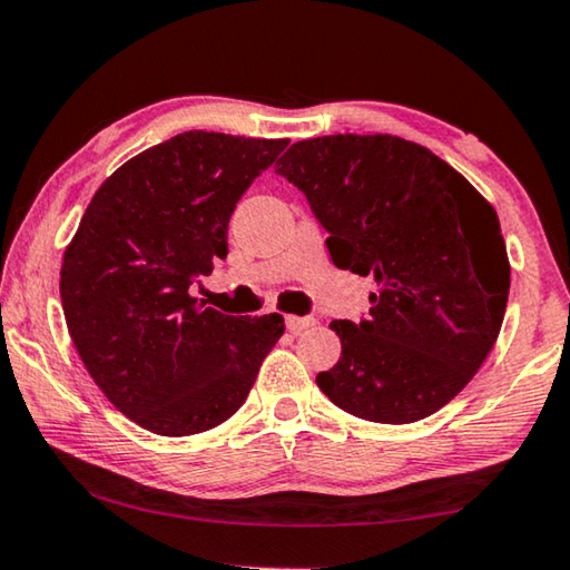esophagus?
<instances>
[{
  "mask_svg": "<svg viewBox=\"0 0 570 570\" xmlns=\"http://www.w3.org/2000/svg\"><path fill=\"white\" fill-rule=\"evenodd\" d=\"M286 327H288V332L302 334L304 330L314 327V317H296V314H288V317H286Z\"/></svg>",
  "mask_w": 570,
  "mask_h": 570,
  "instance_id": "obj_1",
  "label": "esophagus"
}]
</instances>
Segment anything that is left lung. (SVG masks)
<instances>
[{
  "label": "left lung",
  "mask_w": 570,
  "mask_h": 570,
  "mask_svg": "<svg viewBox=\"0 0 570 570\" xmlns=\"http://www.w3.org/2000/svg\"><path fill=\"white\" fill-rule=\"evenodd\" d=\"M276 171L327 228L334 266L373 276L370 314L330 327L322 393L357 419L413 423L462 393L494 347L510 258L494 207L421 144L332 134L288 147Z\"/></svg>",
  "instance_id": "8db88e82"
}]
</instances>
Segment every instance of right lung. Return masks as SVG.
I'll list each match as a JSON object with an SVG mask.
<instances>
[{
    "instance_id": "add662e5",
    "label": "right lung",
    "mask_w": 570,
    "mask_h": 570,
    "mask_svg": "<svg viewBox=\"0 0 570 570\" xmlns=\"http://www.w3.org/2000/svg\"><path fill=\"white\" fill-rule=\"evenodd\" d=\"M288 139L185 131L114 171L62 253L70 340L104 395L159 436H193L246 403L282 314L228 317L189 284L228 253L240 195Z\"/></svg>"
}]
</instances>
